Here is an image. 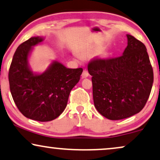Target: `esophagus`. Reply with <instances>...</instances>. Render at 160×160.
Masks as SVG:
<instances>
[{
  "label": "esophagus",
  "mask_w": 160,
  "mask_h": 160,
  "mask_svg": "<svg viewBox=\"0 0 160 160\" xmlns=\"http://www.w3.org/2000/svg\"><path fill=\"white\" fill-rule=\"evenodd\" d=\"M88 72H87L86 70H84L82 74V78H88Z\"/></svg>",
  "instance_id": "obj_1"
}]
</instances>
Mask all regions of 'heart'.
Returning a JSON list of instances; mask_svg holds the SVG:
<instances>
[{
	"label": "heart",
	"instance_id": "heart-1",
	"mask_svg": "<svg viewBox=\"0 0 160 160\" xmlns=\"http://www.w3.org/2000/svg\"><path fill=\"white\" fill-rule=\"evenodd\" d=\"M101 48H102V46L100 45H95L94 46H92V48H87V49L84 50L83 54L86 56L94 55L95 54H97L99 51H100Z\"/></svg>",
	"mask_w": 160,
	"mask_h": 160
}]
</instances>
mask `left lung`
<instances>
[{
  "instance_id": "1",
  "label": "left lung",
  "mask_w": 160,
  "mask_h": 160,
  "mask_svg": "<svg viewBox=\"0 0 160 160\" xmlns=\"http://www.w3.org/2000/svg\"><path fill=\"white\" fill-rule=\"evenodd\" d=\"M128 45L122 56L90 62L93 100L101 115L111 120L128 118L140 112L150 95L153 68L145 46L126 35Z\"/></svg>"
}]
</instances>
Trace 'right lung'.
<instances>
[{"mask_svg": "<svg viewBox=\"0 0 160 160\" xmlns=\"http://www.w3.org/2000/svg\"><path fill=\"white\" fill-rule=\"evenodd\" d=\"M45 38L32 37L18 46L9 68L10 92L19 111L40 122L53 120L67 106L70 92L78 83L82 68H68L54 60L43 72H33L29 58L34 46Z\"/></svg>", "mask_w": 160, "mask_h": 160, "instance_id": "right-lung-1", "label": "right lung"}]
</instances>
